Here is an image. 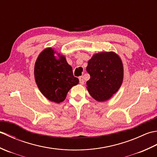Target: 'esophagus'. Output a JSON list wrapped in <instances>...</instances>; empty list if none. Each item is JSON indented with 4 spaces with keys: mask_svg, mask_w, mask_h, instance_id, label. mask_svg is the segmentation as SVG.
Wrapping results in <instances>:
<instances>
[{
    "mask_svg": "<svg viewBox=\"0 0 157 157\" xmlns=\"http://www.w3.org/2000/svg\"><path fill=\"white\" fill-rule=\"evenodd\" d=\"M79 84H84V77H83V76L79 77Z\"/></svg>",
    "mask_w": 157,
    "mask_h": 157,
    "instance_id": "34e87169",
    "label": "esophagus"
}]
</instances>
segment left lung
<instances>
[{"mask_svg": "<svg viewBox=\"0 0 157 157\" xmlns=\"http://www.w3.org/2000/svg\"><path fill=\"white\" fill-rule=\"evenodd\" d=\"M86 71L90 75L86 88L96 101H107L121 87L123 66L115 52H102L94 55L88 61Z\"/></svg>", "mask_w": 157, "mask_h": 157, "instance_id": "obj_1", "label": "left lung"}]
</instances>
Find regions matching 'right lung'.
<instances>
[{
    "mask_svg": "<svg viewBox=\"0 0 157 157\" xmlns=\"http://www.w3.org/2000/svg\"><path fill=\"white\" fill-rule=\"evenodd\" d=\"M55 52L51 48L41 52L35 63L34 77L42 94L49 101L60 103L79 79L73 76L72 67L65 56L58 54L56 59Z\"/></svg>",
    "mask_w": 157,
    "mask_h": 157,
    "instance_id": "1",
    "label": "right lung"
}]
</instances>
